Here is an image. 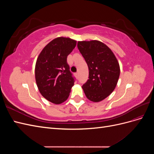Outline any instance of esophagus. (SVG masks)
I'll list each match as a JSON object with an SVG mask.
<instances>
[{
	"label": "esophagus",
	"instance_id": "esophagus-1",
	"mask_svg": "<svg viewBox=\"0 0 154 154\" xmlns=\"http://www.w3.org/2000/svg\"><path fill=\"white\" fill-rule=\"evenodd\" d=\"M74 74H75V76H76V78H78V72H76V73Z\"/></svg>",
	"mask_w": 154,
	"mask_h": 154
}]
</instances>
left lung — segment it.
I'll return each mask as SVG.
<instances>
[{"label": "left lung", "mask_w": 154, "mask_h": 154, "mask_svg": "<svg viewBox=\"0 0 154 154\" xmlns=\"http://www.w3.org/2000/svg\"><path fill=\"white\" fill-rule=\"evenodd\" d=\"M78 48L89 71L83 90L89 100L102 101L114 91L118 83L120 74L118 60L108 46L98 40L79 41Z\"/></svg>", "instance_id": "obj_1"}]
</instances>
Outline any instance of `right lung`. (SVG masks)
<instances>
[{
  "instance_id": "right-lung-1",
  "label": "right lung",
  "mask_w": 154,
  "mask_h": 154,
  "mask_svg": "<svg viewBox=\"0 0 154 154\" xmlns=\"http://www.w3.org/2000/svg\"><path fill=\"white\" fill-rule=\"evenodd\" d=\"M76 41L58 37L45 46L36 60L35 79L40 94L54 104L63 103L69 96L74 78L67 62Z\"/></svg>"
}]
</instances>
